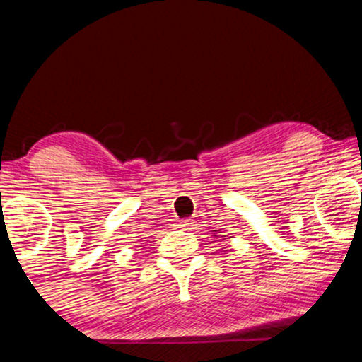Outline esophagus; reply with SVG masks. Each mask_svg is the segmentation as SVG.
Listing matches in <instances>:
<instances>
[{"label": "esophagus", "mask_w": 362, "mask_h": 362, "mask_svg": "<svg viewBox=\"0 0 362 362\" xmlns=\"http://www.w3.org/2000/svg\"><path fill=\"white\" fill-rule=\"evenodd\" d=\"M191 226H193V223H191L189 220H181L180 223H177V228H181V230H191Z\"/></svg>", "instance_id": "1"}]
</instances>
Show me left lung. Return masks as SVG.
Returning <instances> with one entry per match:
<instances>
[{
	"label": "left lung",
	"mask_w": 362,
	"mask_h": 362,
	"mask_svg": "<svg viewBox=\"0 0 362 362\" xmlns=\"http://www.w3.org/2000/svg\"><path fill=\"white\" fill-rule=\"evenodd\" d=\"M220 233H221L220 230H215V236H220Z\"/></svg>",
	"instance_id": "left-lung-1"
}]
</instances>
